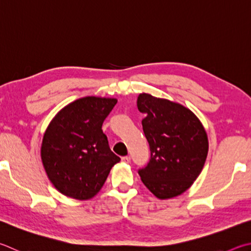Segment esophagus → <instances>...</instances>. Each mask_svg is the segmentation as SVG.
Listing matches in <instances>:
<instances>
[{"instance_id":"1","label":"esophagus","mask_w":251,"mask_h":251,"mask_svg":"<svg viewBox=\"0 0 251 251\" xmlns=\"http://www.w3.org/2000/svg\"><path fill=\"white\" fill-rule=\"evenodd\" d=\"M122 161L125 162V163H128V162H130V157H129V156L123 157V158H122Z\"/></svg>"}]
</instances>
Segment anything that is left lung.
<instances>
[{
    "mask_svg": "<svg viewBox=\"0 0 251 251\" xmlns=\"http://www.w3.org/2000/svg\"><path fill=\"white\" fill-rule=\"evenodd\" d=\"M137 107L150 148L147 166L138 173L143 183L158 199L185 192L201 173L208 152L202 123L189 108L166 99L141 93Z\"/></svg>",
    "mask_w": 251,
    "mask_h": 251,
    "instance_id": "left-lung-1",
    "label": "left lung"
}]
</instances>
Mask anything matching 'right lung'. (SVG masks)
I'll list each match as a JSON object with an SVG mask.
<instances>
[{"label": "right lung", "instance_id": "1", "mask_svg": "<svg viewBox=\"0 0 251 251\" xmlns=\"http://www.w3.org/2000/svg\"><path fill=\"white\" fill-rule=\"evenodd\" d=\"M116 103V99L110 98L75 100L48 125L40 156L48 179L66 197L92 199L105 183L112 167L121 161L102 130Z\"/></svg>", "mask_w": 251, "mask_h": 251}]
</instances>
